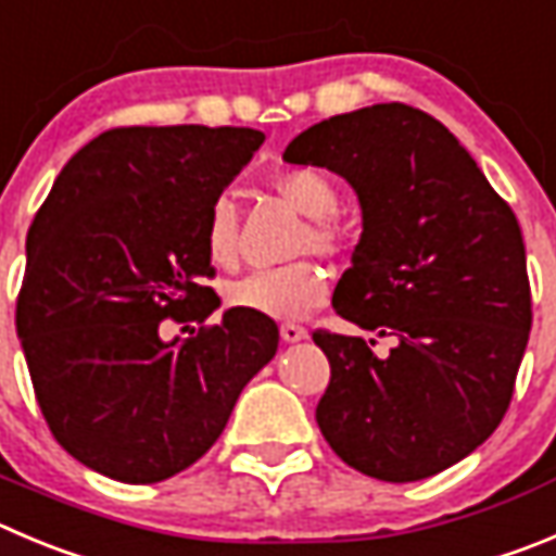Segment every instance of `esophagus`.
Returning a JSON list of instances; mask_svg holds the SVG:
<instances>
[{
    "label": "esophagus",
    "instance_id": "obj_1",
    "mask_svg": "<svg viewBox=\"0 0 556 556\" xmlns=\"http://www.w3.org/2000/svg\"><path fill=\"white\" fill-rule=\"evenodd\" d=\"M279 334H282L285 342H302V340H307L309 331L299 324H282L279 326Z\"/></svg>",
    "mask_w": 556,
    "mask_h": 556
}]
</instances>
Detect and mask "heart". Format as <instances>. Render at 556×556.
Returning a JSON list of instances; mask_svg holds the SVG:
<instances>
[{"label": "heart", "instance_id": "obj_1", "mask_svg": "<svg viewBox=\"0 0 556 556\" xmlns=\"http://www.w3.org/2000/svg\"><path fill=\"white\" fill-rule=\"evenodd\" d=\"M271 189L299 214L309 216L307 230L299 238V252L315 249L320 254H340L349 247V236L334 219L340 194L329 175L315 167H285L271 175ZM202 247L216 268H232L238 263V211L227 197H219L207 207ZM326 295L329 274L318 263L299 261L232 282L227 288V304L263 318L293 320L320 307Z\"/></svg>", "mask_w": 556, "mask_h": 556}]
</instances>
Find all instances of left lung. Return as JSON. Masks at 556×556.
<instances>
[{
    "instance_id": "1",
    "label": "left lung",
    "mask_w": 556,
    "mask_h": 556,
    "mask_svg": "<svg viewBox=\"0 0 556 556\" xmlns=\"http://www.w3.org/2000/svg\"><path fill=\"white\" fill-rule=\"evenodd\" d=\"M282 159L354 186L365 230L331 304L397 340L376 356V340L313 331L331 367L320 433L376 480L439 475L500 428L516 389L532 329L516 214L458 139L408 103L329 117Z\"/></svg>"
}]
</instances>
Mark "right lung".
Wrapping results in <instances>:
<instances>
[{
    "label": "right lung",
    "mask_w": 556,
    "mask_h": 556,
    "mask_svg": "<svg viewBox=\"0 0 556 556\" xmlns=\"http://www.w3.org/2000/svg\"><path fill=\"white\" fill-rule=\"evenodd\" d=\"M254 128L123 126L56 175L27 232L15 331L62 450L134 485L178 475L277 354L271 318L219 307L207 207L263 144ZM197 323L186 341L163 324ZM188 328V327H187Z\"/></svg>",
    "instance_id": "1"
}]
</instances>
